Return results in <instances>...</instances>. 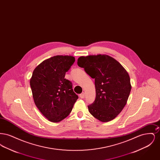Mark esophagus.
I'll return each mask as SVG.
<instances>
[{
  "instance_id": "1",
  "label": "esophagus",
  "mask_w": 160,
  "mask_h": 160,
  "mask_svg": "<svg viewBox=\"0 0 160 160\" xmlns=\"http://www.w3.org/2000/svg\"><path fill=\"white\" fill-rule=\"evenodd\" d=\"M80 97L81 98H84V92H82L81 94H80Z\"/></svg>"
}]
</instances>
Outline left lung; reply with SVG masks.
I'll return each mask as SVG.
<instances>
[{
    "label": "left lung",
    "instance_id": "obj_1",
    "mask_svg": "<svg viewBox=\"0 0 160 160\" xmlns=\"http://www.w3.org/2000/svg\"><path fill=\"white\" fill-rule=\"evenodd\" d=\"M77 65L95 79L96 97L89 112L99 121L109 122L122 112L131 89L127 70L107 54L80 56Z\"/></svg>",
    "mask_w": 160,
    "mask_h": 160
}]
</instances>
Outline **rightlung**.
Masks as SVG:
<instances>
[{"label": "right lung", "mask_w": 160, "mask_h": 160, "mask_svg": "<svg viewBox=\"0 0 160 160\" xmlns=\"http://www.w3.org/2000/svg\"><path fill=\"white\" fill-rule=\"evenodd\" d=\"M75 62L72 56L58 55L42 62L30 80L35 104L52 122H61L71 113L78 96L65 73Z\"/></svg>", "instance_id": "add662e5"}]
</instances>
